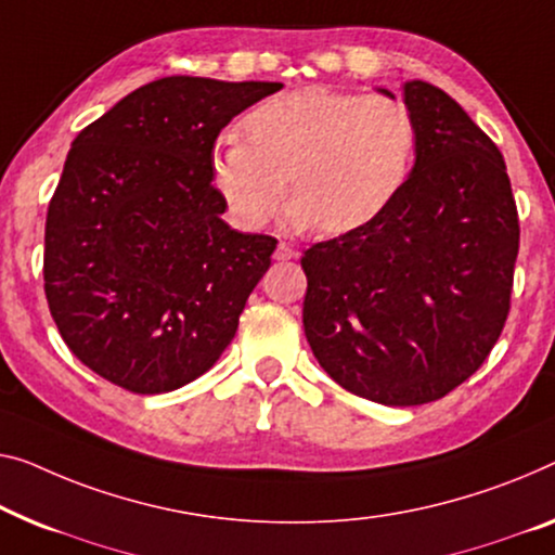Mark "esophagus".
Here are the masks:
<instances>
[{
	"mask_svg": "<svg viewBox=\"0 0 555 555\" xmlns=\"http://www.w3.org/2000/svg\"><path fill=\"white\" fill-rule=\"evenodd\" d=\"M296 256V251L292 249V246H288L286 242H279V246H276V251H274V259L276 261H286V259H294Z\"/></svg>",
	"mask_w": 555,
	"mask_h": 555,
	"instance_id": "esophagus-1",
	"label": "esophagus"
}]
</instances>
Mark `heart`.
<instances>
[{"label":"heart","instance_id":"heart-1","mask_svg":"<svg viewBox=\"0 0 555 555\" xmlns=\"http://www.w3.org/2000/svg\"><path fill=\"white\" fill-rule=\"evenodd\" d=\"M242 138L211 146V186L238 227L261 229L284 194L288 224L326 234L366 227L396 202L416 167L421 131L406 102L306 87L263 99Z\"/></svg>","mask_w":555,"mask_h":555}]
</instances>
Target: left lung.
Returning <instances> with one entry per match:
<instances>
[{
  "mask_svg": "<svg viewBox=\"0 0 555 555\" xmlns=\"http://www.w3.org/2000/svg\"><path fill=\"white\" fill-rule=\"evenodd\" d=\"M403 102L421 131L409 184L301 256L313 357L384 406H421L476 374L506 324L520 234L499 146L428 81H406Z\"/></svg>",
  "mask_w": 555,
  "mask_h": 555,
  "instance_id": "obj_1",
  "label": "left lung"
}]
</instances>
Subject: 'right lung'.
Here are the masks:
<instances>
[{
	"instance_id": "add662e5",
	"label": "right lung",
	"mask_w": 555,
	"mask_h": 555,
	"mask_svg": "<svg viewBox=\"0 0 555 555\" xmlns=\"http://www.w3.org/2000/svg\"><path fill=\"white\" fill-rule=\"evenodd\" d=\"M279 81L164 77L81 129L44 229V294L74 357L131 393L209 371L267 274L276 238L221 214L219 131Z\"/></svg>"
}]
</instances>
